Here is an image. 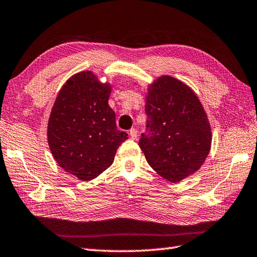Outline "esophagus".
<instances>
[{"instance_id":"obj_1","label":"esophagus","mask_w":257,"mask_h":257,"mask_svg":"<svg viewBox=\"0 0 257 257\" xmlns=\"http://www.w3.org/2000/svg\"><path fill=\"white\" fill-rule=\"evenodd\" d=\"M129 135H130V137H132V139H137V136H138L137 129H136V128H132V129H130Z\"/></svg>"}]
</instances>
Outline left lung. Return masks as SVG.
Segmentation results:
<instances>
[{
  "instance_id": "1",
  "label": "left lung",
  "mask_w": 257,
  "mask_h": 257,
  "mask_svg": "<svg viewBox=\"0 0 257 257\" xmlns=\"http://www.w3.org/2000/svg\"><path fill=\"white\" fill-rule=\"evenodd\" d=\"M145 111L146 133L138 145L150 167L173 183L199 169L209 153L212 132L193 90L165 75L150 85Z\"/></svg>"
}]
</instances>
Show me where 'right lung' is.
Here are the masks:
<instances>
[{"label":"right lung","instance_id":"1","mask_svg":"<svg viewBox=\"0 0 257 257\" xmlns=\"http://www.w3.org/2000/svg\"><path fill=\"white\" fill-rule=\"evenodd\" d=\"M111 89L90 71L70 78L50 114L48 142L57 163L80 180H91L109 168L128 134L118 130L109 107Z\"/></svg>","mask_w":257,"mask_h":257}]
</instances>
